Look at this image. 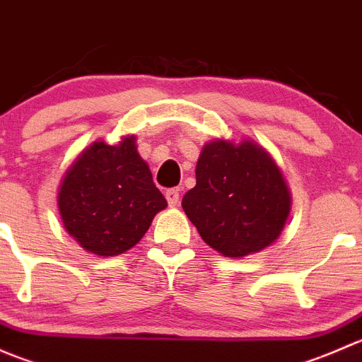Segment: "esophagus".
I'll return each instance as SVG.
<instances>
[{"mask_svg": "<svg viewBox=\"0 0 362 362\" xmlns=\"http://www.w3.org/2000/svg\"><path fill=\"white\" fill-rule=\"evenodd\" d=\"M164 196H166V202L170 206H177V204L180 203V194H178L177 189H168Z\"/></svg>", "mask_w": 362, "mask_h": 362, "instance_id": "esophagus-1", "label": "esophagus"}]
</instances>
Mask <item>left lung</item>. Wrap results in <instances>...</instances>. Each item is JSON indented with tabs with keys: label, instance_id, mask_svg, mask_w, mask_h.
Instances as JSON below:
<instances>
[{
	"label": "left lung",
	"instance_id": "left-lung-1",
	"mask_svg": "<svg viewBox=\"0 0 362 362\" xmlns=\"http://www.w3.org/2000/svg\"><path fill=\"white\" fill-rule=\"evenodd\" d=\"M199 236L228 257H243L279 238L291 196L273 159L252 141L204 145L196 187L182 199Z\"/></svg>",
	"mask_w": 362,
	"mask_h": 362
}]
</instances>
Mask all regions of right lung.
I'll return each instance as SVG.
<instances>
[{
  "label": "right lung",
  "mask_w": 362,
  "mask_h": 362,
  "mask_svg": "<svg viewBox=\"0 0 362 362\" xmlns=\"http://www.w3.org/2000/svg\"><path fill=\"white\" fill-rule=\"evenodd\" d=\"M64 228L86 250L119 255L136 245L166 199L134 147L96 141L75 160L59 189Z\"/></svg>",
  "instance_id": "1"
}]
</instances>
